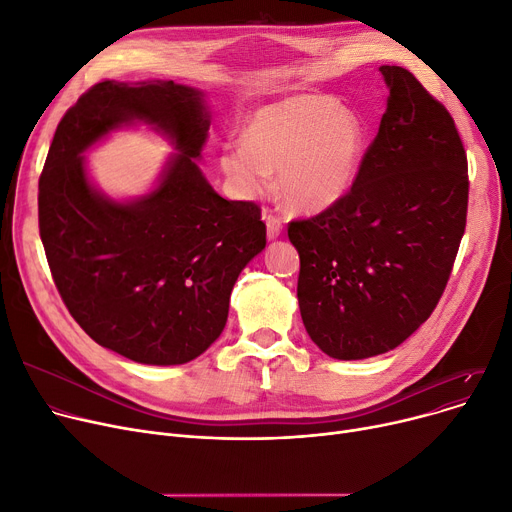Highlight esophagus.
I'll return each instance as SVG.
<instances>
[{"label": "esophagus", "mask_w": 512, "mask_h": 512, "mask_svg": "<svg viewBox=\"0 0 512 512\" xmlns=\"http://www.w3.org/2000/svg\"><path fill=\"white\" fill-rule=\"evenodd\" d=\"M265 228H267V238L270 240H276L282 234V222L272 213H265Z\"/></svg>", "instance_id": "obj_1"}]
</instances>
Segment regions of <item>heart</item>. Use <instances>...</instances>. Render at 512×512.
I'll use <instances>...</instances> for the list:
<instances>
[{"label":"heart","instance_id":"1","mask_svg":"<svg viewBox=\"0 0 512 512\" xmlns=\"http://www.w3.org/2000/svg\"><path fill=\"white\" fill-rule=\"evenodd\" d=\"M363 155L365 124L355 110L326 95H297L259 107L218 164L240 199L270 193L280 172L286 207L321 213L351 191Z\"/></svg>","mask_w":512,"mask_h":512}]
</instances>
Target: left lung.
Listing matches in <instances>:
<instances>
[{
    "mask_svg": "<svg viewBox=\"0 0 512 512\" xmlns=\"http://www.w3.org/2000/svg\"><path fill=\"white\" fill-rule=\"evenodd\" d=\"M348 195L288 224L311 340L332 359L392 351L436 309L467 224V155L446 107L400 66Z\"/></svg>",
    "mask_w": 512,
    "mask_h": 512,
    "instance_id": "8db88e82",
    "label": "left lung"
}]
</instances>
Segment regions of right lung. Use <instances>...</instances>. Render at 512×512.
<instances>
[{"instance_id": "obj_1", "label": "right lung", "mask_w": 512, "mask_h": 512, "mask_svg": "<svg viewBox=\"0 0 512 512\" xmlns=\"http://www.w3.org/2000/svg\"><path fill=\"white\" fill-rule=\"evenodd\" d=\"M145 123L171 156L143 198L90 182L84 151ZM211 118L199 89L174 80H103L62 122L39 180V232L62 301L103 348L143 365H182L220 338L238 274L265 249L261 209L213 191L197 161Z\"/></svg>"}]
</instances>
